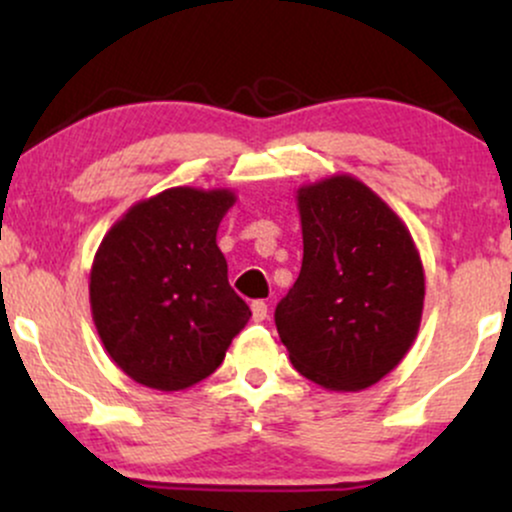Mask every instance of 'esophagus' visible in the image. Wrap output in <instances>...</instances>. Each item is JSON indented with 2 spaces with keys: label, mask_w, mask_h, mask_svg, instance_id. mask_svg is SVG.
<instances>
[{
  "label": "esophagus",
  "mask_w": 512,
  "mask_h": 512,
  "mask_svg": "<svg viewBox=\"0 0 512 512\" xmlns=\"http://www.w3.org/2000/svg\"><path fill=\"white\" fill-rule=\"evenodd\" d=\"M267 315H269L267 303H264V301H255V303H252V320L262 322V320H267Z\"/></svg>",
  "instance_id": "esophagus-1"
}]
</instances>
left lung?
<instances>
[{
	"instance_id": "1",
	"label": "left lung",
	"mask_w": 512,
	"mask_h": 512,
	"mask_svg": "<svg viewBox=\"0 0 512 512\" xmlns=\"http://www.w3.org/2000/svg\"><path fill=\"white\" fill-rule=\"evenodd\" d=\"M303 264L274 322L293 368L327 390H366L414 344L424 264L409 228L351 175L298 190Z\"/></svg>"
}]
</instances>
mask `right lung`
I'll return each mask as SVG.
<instances>
[{
  "mask_svg": "<svg viewBox=\"0 0 512 512\" xmlns=\"http://www.w3.org/2000/svg\"><path fill=\"white\" fill-rule=\"evenodd\" d=\"M231 190L170 187L105 233L91 267V313L110 358L139 385L185 390L221 366L250 308L228 284L216 231Z\"/></svg>",
  "mask_w": 512,
  "mask_h": 512,
  "instance_id": "obj_1",
  "label": "right lung"
}]
</instances>
